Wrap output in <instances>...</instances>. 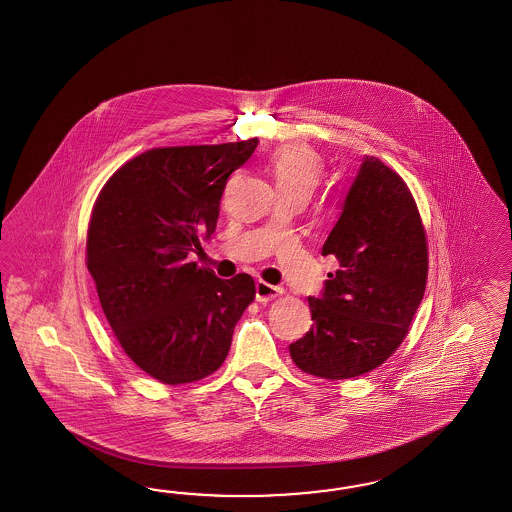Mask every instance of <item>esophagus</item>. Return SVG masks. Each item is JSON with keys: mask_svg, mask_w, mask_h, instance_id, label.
Segmentation results:
<instances>
[{"mask_svg": "<svg viewBox=\"0 0 512 512\" xmlns=\"http://www.w3.org/2000/svg\"><path fill=\"white\" fill-rule=\"evenodd\" d=\"M281 293V289L279 287H274V285H270V283H266V281H257L255 283V298H257V302H268V300H272V298H276V296Z\"/></svg>", "mask_w": 512, "mask_h": 512, "instance_id": "obj_1", "label": "esophagus"}]
</instances>
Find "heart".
Instances as JSON below:
<instances>
[{"label":"heart","mask_w":512,"mask_h":512,"mask_svg":"<svg viewBox=\"0 0 512 512\" xmlns=\"http://www.w3.org/2000/svg\"><path fill=\"white\" fill-rule=\"evenodd\" d=\"M268 172L272 182L283 193H298L308 197L319 184L323 159L317 150L302 142H289L276 148L268 157Z\"/></svg>","instance_id":"obj_1"}]
</instances>
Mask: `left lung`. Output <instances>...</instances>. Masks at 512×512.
<instances>
[{
	"mask_svg": "<svg viewBox=\"0 0 512 512\" xmlns=\"http://www.w3.org/2000/svg\"><path fill=\"white\" fill-rule=\"evenodd\" d=\"M323 255L338 259L311 325L289 345L302 372L351 379L381 366L407 336L428 278V244L417 204L402 178L364 155Z\"/></svg>",
	"mask_w": 512,
	"mask_h": 512,
	"instance_id": "obj_1",
	"label": "left lung"
}]
</instances>
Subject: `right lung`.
<instances>
[{
  "label": "right lung",
  "instance_id": "obj_1",
  "mask_svg": "<svg viewBox=\"0 0 512 512\" xmlns=\"http://www.w3.org/2000/svg\"><path fill=\"white\" fill-rule=\"evenodd\" d=\"M257 144L148 150L112 174L93 206L86 264L103 313L125 355L165 385L216 372L255 298L248 274L217 278L187 255L216 231L227 180Z\"/></svg>",
  "mask_w": 512,
  "mask_h": 512
}]
</instances>
